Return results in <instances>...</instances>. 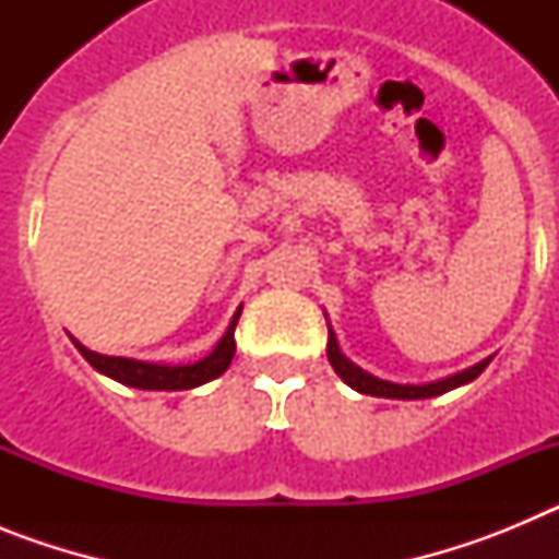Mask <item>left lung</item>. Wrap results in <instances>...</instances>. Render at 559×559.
Listing matches in <instances>:
<instances>
[{
    "label": "left lung",
    "instance_id": "1",
    "mask_svg": "<svg viewBox=\"0 0 559 559\" xmlns=\"http://www.w3.org/2000/svg\"><path fill=\"white\" fill-rule=\"evenodd\" d=\"M328 358L333 364V369L338 372V378L353 386L355 392L360 394H372V397H394V400H426V397H437V394H445L451 389L464 386V383H471L476 380L478 374L487 369L492 358H484L478 360L476 367L464 369V372L451 374V378H442V380H433V383H426V386H403V383H389V380H380L374 374L364 372L360 367H355L353 360H347L341 355L338 349V341H335L333 330H330V338H328Z\"/></svg>",
    "mask_w": 559,
    "mask_h": 559
}]
</instances>
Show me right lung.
Masks as SVG:
<instances>
[{"mask_svg":"<svg viewBox=\"0 0 559 559\" xmlns=\"http://www.w3.org/2000/svg\"><path fill=\"white\" fill-rule=\"evenodd\" d=\"M240 319V310L231 319L229 330L224 338L218 341V347L212 349L204 360L199 364H187V367H165V364H145V360L133 358H114V355H100L86 349L83 344L75 347L81 349L83 358L97 369V372L108 374V378L120 380L126 386L133 389H151V392H185V389H195L206 380H215L229 369L231 358H235V328Z\"/></svg>","mask_w":559,"mask_h":559,"instance_id":"add662e5","label":"right lung"}]
</instances>
